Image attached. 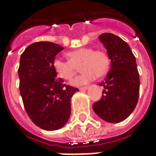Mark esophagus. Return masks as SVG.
<instances>
[{
	"label": "esophagus",
	"mask_w": 156,
	"mask_h": 156,
	"mask_svg": "<svg viewBox=\"0 0 156 156\" xmlns=\"http://www.w3.org/2000/svg\"><path fill=\"white\" fill-rule=\"evenodd\" d=\"M88 88V86H85V87H83V88H79V89H80L81 91H83V90H87Z\"/></svg>",
	"instance_id": "esophagus-1"
}]
</instances>
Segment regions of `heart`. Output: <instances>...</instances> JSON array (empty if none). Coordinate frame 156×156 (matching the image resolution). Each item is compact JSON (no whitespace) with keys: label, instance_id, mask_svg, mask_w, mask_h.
Instances as JSON below:
<instances>
[{"label":"heart","instance_id":"1","mask_svg":"<svg viewBox=\"0 0 156 156\" xmlns=\"http://www.w3.org/2000/svg\"><path fill=\"white\" fill-rule=\"evenodd\" d=\"M68 61L56 58L52 61V68L58 77L70 80L80 66L82 73L71 81L73 86L87 84L97 78L104 77L108 71L110 61L107 53L92 48H80L66 53Z\"/></svg>","mask_w":156,"mask_h":156}]
</instances>
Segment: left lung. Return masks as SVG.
I'll return each instance as SVG.
<instances>
[{
	"label": "left lung",
	"mask_w": 156,
	"mask_h": 156,
	"mask_svg": "<svg viewBox=\"0 0 156 156\" xmlns=\"http://www.w3.org/2000/svg\"><path fill=\"white\" fill-rule=\"evenodd\" d=\"M110 59V70L104 82L102 98L93 105L98 117L108 123L124 120L134 111L140 94V77L133 52L127 42L112 33L98 37Z\"/></svg>",
	"instance_id": "left-lung-1"
}]
</instances>
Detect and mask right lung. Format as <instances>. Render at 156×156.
<instances>
[{"mask_svg":"<svg viewBox=\"0 0 156 156\" xmlns=\"http://www.w3.org/2000/svg\"><path fill=\"white\" fill-rule=\"evenodd\" d=\"M64 49L49 41L32 43L22 52L18 76L20 94L29 118L45 130L63 127L71 114V98L78 88L63 83L52 68L56 55Z\"/></svg>","mask_w":156,"mask_h":156,"instance_id":"1","label":"right lung"}]
</instances>
